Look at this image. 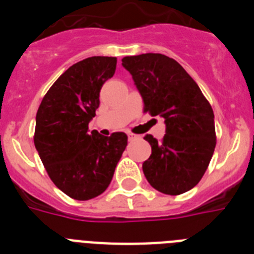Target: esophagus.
I'll return each mask as SVG.
<instances>
[{
	"label": "esophagus",
	"mask_w": 254,
	"mask_h": 254,
	"mask_svg": "<svg viewBox=\"0 0 254 254\" xmlns=\"http://www.w3.org/2000/svg\"><path fill=\"white\" fill-rule=\"evenodd\" d=\"M137 138H140V136H138V134L128 133V140L129 141H134V140H137Z\"/></svg>",
	"instance_id": "34e87169"
}]
</instances>
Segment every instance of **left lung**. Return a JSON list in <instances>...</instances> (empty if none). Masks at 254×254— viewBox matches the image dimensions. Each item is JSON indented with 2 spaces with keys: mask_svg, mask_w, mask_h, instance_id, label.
Listing matches in <instances>:
<instances>
[{
  "mask_svg": "<svg viewBox=\"0 0 254 254\" xmlns=\"http://www.w3.org/2000/svg\"><path fill=\"white\" fill-rule=\"evenodd\" d=\"M122 66L142 96L143 113L160 116L167 125L160 141L145 136L151 155L142 164L143 174L161 193H185L198 185L214 154V111L193 78L168 56H131L122 58Z\"/></svg>",
  "mask_w": 254,
  "mask_h": 254,
  "instance_id": "8db88e82",
  "label": "left lung"
}]
</instances>
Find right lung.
<instances>
[{
	"label": "right lung",
	"instance_id": "1",
	"mask_svg": "<svg viewBox=\"0 0 254 254\" xmlns=\"http://www.w3.org/2000/svg\"><path fill=\"white\" fill-rule=\"evenodd\" d=\"M116 57H89L72 64L49 87L37 112L34 145L52 182L78 201L111 185L127 134L89 131L103 84L116 72Z\"/></svg>",
	"mask_w": 254,
	"mask_h": 254
}]
</instances>
